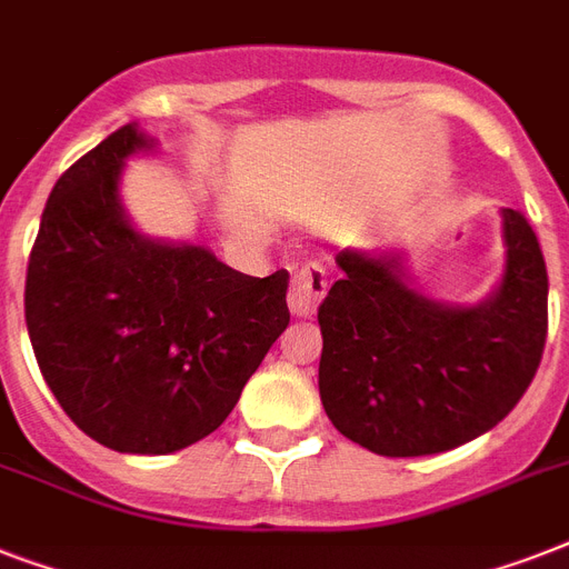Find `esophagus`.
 <instances>
[{
	"instance_id": "obj_1",
	"label": "esophagus",
	"mask_w": 569,
	"mask_h": 569,
	"mask_svg": "<svg viewBox=\"0 0 569 569\" xmlns=\"http://www.w3.org/2000/svg\"><path fill=\"white\" fill-rule=\"evenodd\" d=\"M325 292H328V277L319 262H307L298 268V274L292 277V286H289V310L295 319H312Z\"/></svg>"
}]
</instances>
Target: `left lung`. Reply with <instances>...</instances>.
I'll list each match as a JSON object with an SVG mask.
<instances>
[{"instance_id":"left-lung-1","label":"left lung","mask_w":569,"mask_h":569,"mask_svg":"<svg viewBox=\"0 0 569 569\" xmlns=\"http://www.w3.org/2000/svg\"><path fill=\"white\" fill-rule=\"evenodd\" d=\"M502 214L505 262L476 303L440 301L401 250L346 248L319 307V392L339 433L383 458L440 455L502 422L547 342V262L517 209Z\"/></svg>"}]
</instances>
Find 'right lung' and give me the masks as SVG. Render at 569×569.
I'll return each instance as SVG.
<instances>
[{"mask_svg": "<svg viewBox=\"0 0 569 569\" xmlns=\"http://www.w3.org/2000/svg\"><path fill=\"white\" fill-rule=\"evenodd\" d=\"M156 150L127 123L61 173L26 274L43 380L91 440L123 455L209 437L289 325V271L241 274L206 244L138 230L120 180Z\"/></svg>", "mask_w": 569, "mask_h": 569, "instance_id": "1", "label": "right lung"}]
</instances>
